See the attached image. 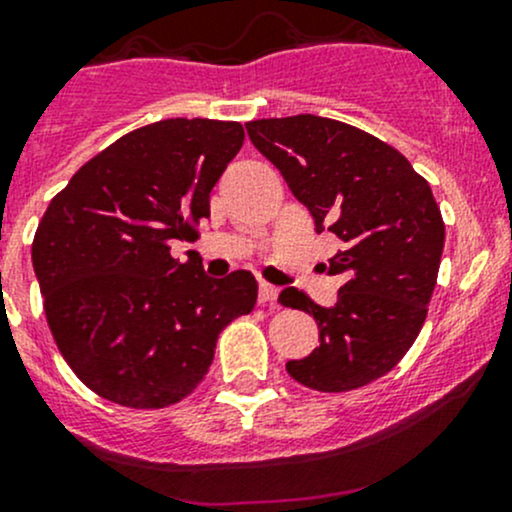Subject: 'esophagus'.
Here are the masks:
<instances>
[{
    "mask_svg": "<svg viewBox=\"0 0 512 512\" xmlns=\"http://www.w3.org/2000/svg\"><path fill=\"white\" fill-rule=\"evenodd\" d=\"M276 300H278V288H276V285H268V283L258 285V302H261V305L276 307Z\"/></svg>",
    "mask_w": 512,
    "mask_h": 512,
    "instance_id": "34e87169",
    "label": "esophagus"
}]
</instances>
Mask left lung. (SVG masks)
Returning <instances> with one entry per match:
<instances>
[{"label": "left lung", "mask_w": 512, "mask_h": 512, "mask_svg": "<svg viewBox=\"0 0 512 512\" xmlns=\"http://www.w3.org/2000/svg\"><path fill=\"white\" fill-rule=\"evenodd\" d=\"M246 131L317 232L344 241L329 258V273L346 278L337 305H317L295 288L280 293V305L320 327V346L285 368L320 393L368 386L408 354L437 285L444 222L430 183L393 146L337 119H256Z\"/></svg>", "instance_id": "8db88e82"}]
</instances>
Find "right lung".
I'll list each match as a JSON object with an SVG mask.
<instances>
[{
    "label": "right lung",
    "mask_w": 512,
    "mask_h": 512,
    "mask_svg": "<svg viewBox=\"0 0 512 512\" xmlns=\"http://www.w3.org/2000/svg\"><path fill=\"white\" fill-rule=\"evenodd\" d=\"M244 144V126L163 119L129 131L70 178L38 224L31 261L48 327L75 376L124 408L188 398L217 337L249 315V271L207 278L170 256L210 217V192Z\"/></svg>",
    "instance_id": "right-lung-1"
}]
</instances>
